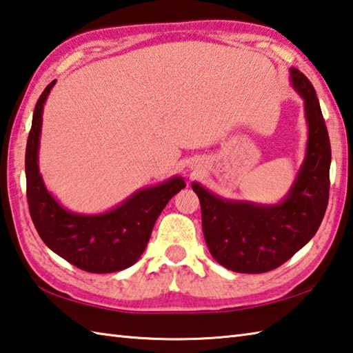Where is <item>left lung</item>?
<instances>
[{"label": "left lung", "instance_id": "obj_1", "mask_svg": "<svg viewBox=\"0 0 353 353\" xmlns=\"http://www.w3.org/2000/svg\"><path fill=\"white\" fill-rule=\"evenodd\" d=\"M292 88L301 97L307 123L305 155L280 203L261 204L223 198L194 181L201 204L209 252L223 268L238 274H263L280 268L304 248L324 218L329 201L330 141L314 85L295 68Z\"/></svg>", "mask_w": 353, "mask_h": 353}]
</instances>
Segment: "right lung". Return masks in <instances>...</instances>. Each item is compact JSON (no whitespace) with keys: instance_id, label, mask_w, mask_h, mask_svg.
<instances>
[{"instance_id":"obj_1","label":"right lung","mask_w":353,"mask_h":353,"mask_svg":"<svg viewBox=\"0 0 353 353\" xmlns=\"http://www.w3.org/2000/svg\"><path fill=\"white\" fill-rule=\"evenodd\" d=\"M52 81L37 101L26 148V181L32 221L44 244L92 274H112L135 264L149 243L152 229L170 198L185 188L183 176L134 192L124 201L101 214H77L53 196L39 174L38 152L46 99Z\"/></svg>"}]
</instances>
